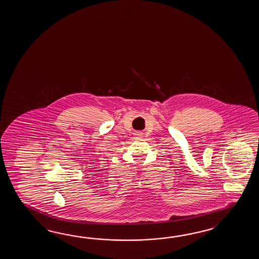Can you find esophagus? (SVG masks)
<instances>
[{"mask_svg": "<svg viewBox=\"0 0 259 259\" xmlns=\"http://www.w3.org/2000/svg\"><path fill=\"white\" fill-rule=\"evenodd\" d=\"M135 134H136V136L140 137V136H142V134H143V133H142V132H136Z\"/></svg>", "mask_w": 259, "mask_h": 259, "instance_id": "obj_1", "label": "esophagus"}]
</instances>
